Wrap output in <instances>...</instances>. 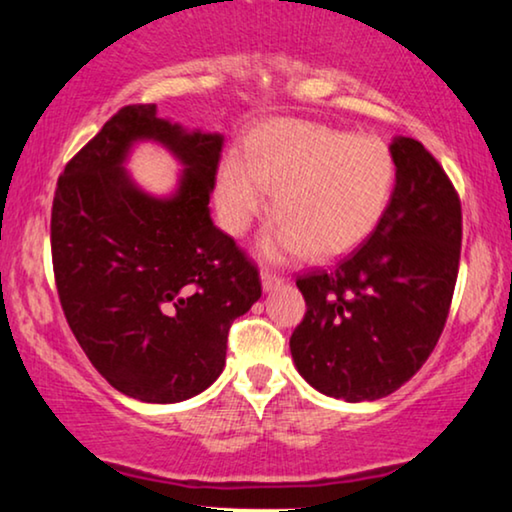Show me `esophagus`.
<instances>
[{
	"label": "esophagus",
	"instance_id": "obj_1",
	"mask_svg": "<svg viewBox=\"0 0 512 512\" xmlns=\"http://www.w3.org/2000/svg\"><path fill=\"white\" fill-rule=\"evenodd\" d=\"M260 278H262V290L264 292H271V290L281 288V285H283V278L276 276L274 271H262Z\"/></svg>",
	"mask_w": 512,
	"mask_h": 512
}]
</instances>
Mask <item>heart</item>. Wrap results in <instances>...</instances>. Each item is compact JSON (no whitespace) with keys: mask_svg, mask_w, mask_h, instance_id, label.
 Instances as JSON below:
<instances>
[{"mask_svg":"<svg viewBox=\"0 0 512 512\" xmlns=\"http://www.w3.org/2000/svg\"><path fill=\"white\" fill-rule=\"evenodd\" d=\"M395 166L388 147L309 121L257 128L245 154L220 163L215 203L222 227L243 234L267 210L276 222L260 238L267 260L306 255L335 260L363 243L388 206Z\"/></svg>","mask_w":512,"mask_h":512,"instance_id":"obj_1","label":"heart"}]
</instances>
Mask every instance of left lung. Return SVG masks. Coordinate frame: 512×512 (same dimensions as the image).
<instances>
[{"instance_id": "left-lung-1", "label": "left lung", "mask_w": 512, "mask_h": 512, "mask_svg": "<svg viewBox=\"0 0 512 512\" xmlns=\"http://www.w3.org/2000/svg\"><path fill=\"white\" fill-rule=\"evenodd\" d=\"M395 187L363 245L332 269L297 278L306 316L290 337L297 372L346 403L379 400L431 356L452 304L461 203L440 163L393 138Z\"/></svg>"}]
</instances>
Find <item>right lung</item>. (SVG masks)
I'll use <instances>...</instances> for the list:
<instances>
[{"mask_svg":"<svg viewBox=\"0 0 512 512\" xmlns=\"http://www.w3.org/2000/svg\"><path fill=\"white\" fill-rule=\"evenodd\" d=\"M142 141L183 166L166 197L125 170ZM224 135L119 109L60 175L53 274L74 337L95 370L142 403L206 391L227 360L229 327L262 297L260 274L210 217Z\"/></svg>","mask_w":512,"mask_h":512,"instance_id":"add662e5","label":"right lung"}]
</instances>
